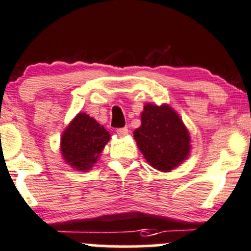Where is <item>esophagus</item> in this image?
<instances>
[{"label":"esophagus","instance_id":"1","mask_svg":"<svg viewBox=\"0 0 251 251\" xmlns=\"http://www.w3.org/2000/svg\"><path fill=\"white\" fill-rule=\"evenodd\" d=\"M127 132H128V128L127 127L116 128V133H118L119 136H125V135H127Z\"/></svg>","mask_w":251,"mask_h":251}]
</instances>
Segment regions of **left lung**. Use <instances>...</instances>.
<instances>
[{
	"label": "left lung",
	"mask_w": 251,
	"mask_h": 251,
	"mask_svg": "<svg viewBox=\"0 0 251 251\" xmlns=\"http://www.w3.org/2000/svg\"><path fill=\"white\" fill-rule=\"evenodd\" d=\"M141 123L133 137L154 169L169 173L188 158L191 136L173 108L148 103L141 114Z\"/></svg>",
	"instance_id": "left-lung-1"
}]
</instances>
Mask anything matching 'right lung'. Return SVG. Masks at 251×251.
Masks as SVG:
<instances>
[{"mask_svg": "<svg viewBox=\"0 0 251 251\" xmlns=\"http://www.w3.org/2000/svg\"><path fill=\"white\" fill-rule=\"evenodd\" d=\"M110 135L86 113H78L62 135L60 151L65 163L77 171H87L100 158Z\"/></svg>", "mask_w": 251, "mask_h": 251, "instance_id": "right-lung-1", "label": "right lung"}]
</instances>
